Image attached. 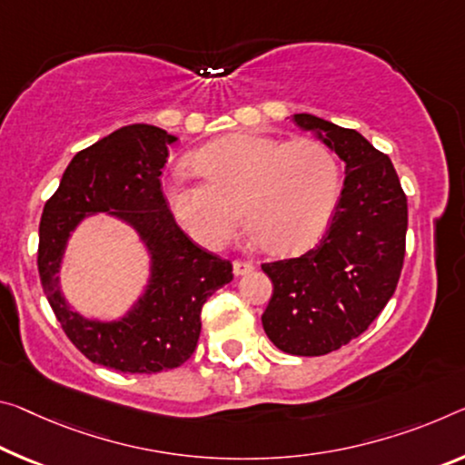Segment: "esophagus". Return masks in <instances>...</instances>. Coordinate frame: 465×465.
Instances as JSON below:
<instances>
[{"mask_svg":"<svg viewBox=\"0 0 465 465\" xmlns=\"http://www.w3.org/2000/svg\"><path fill=\"white\" fill-rule=\"evenodd\" d=\"M254 271V264L248 262V261H233V275L235 277H242V275H248V272Z\"/></svg>","mask_w":465,"mask_h":465,"instance_id":"34e87169","label":"esophagus"}]
</instances>
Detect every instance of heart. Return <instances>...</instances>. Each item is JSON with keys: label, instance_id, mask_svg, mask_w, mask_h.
Here are the masks:
<instances>
[{"label": "heart", "instance_id": "b5f03b06", "mask_svg": "<svg viewBox=\"0 0 465 465\" xmlns=\"http://www.w3.org/2000/svg\"><path fill=\"white\" fill-rule=\"evenodd\" d=\"M203 182H167L165 201L198 244L217 250L232 238L240 211L269 254L312 246L333 217L341 172L319 140L293 143L235 132L198 149L190 159Z\"/></svg>", "mask_w": 465, "mask_h": 465}]
</instances>
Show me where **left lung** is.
<instances>
[{
  "label": "left lung",
  "instance_id": "8db88e82",
  "mask_svg": "<svg viewBox=\"0 0 465 465\" xmlns=\"http://www.w3.org/2000/svg\"><path fill=\"white\" fill-rule=\"evenodd\" d=\"M345 163L335 215L321 244L298 259L262 264L272 296L264 333L292 356H322L350 343L377 319L400 282L408 198L387 154L356 130L293 114Z\"/></svg>",
  "mask_w": 465,
  "mask_h": 465
}]
</instances>
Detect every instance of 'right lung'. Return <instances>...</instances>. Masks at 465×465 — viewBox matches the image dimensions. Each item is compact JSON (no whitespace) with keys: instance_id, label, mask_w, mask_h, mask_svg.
Wrapping results in <instances>:
<instances>
[{"instance_id":"add662e5","label":"right lung","mask_w":465,"mask_h":465,"mask_svg":"<svg viewBox=\"0 0 465 465\" xmlns=\"http://www.w3.org/2000/svg\"><path fill=\"white\" fill-rule=\"evenodd\" d=\"M175 140L151 124L112 132L74 154L43 209L36 259L43 292L70 341L91 362L120 372L153 374L186 362L201 335L204 302L233 277L230 261L180 230L161 193V172ZM99 212L134 229L150 256L143 293L114 322L74 312L61 292L71 232Z\"/></svg>"}]
</instances>
